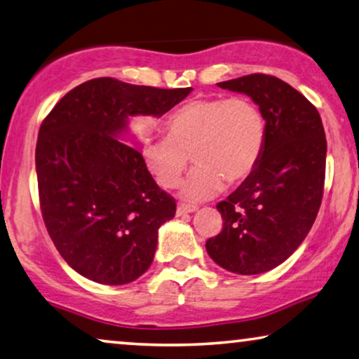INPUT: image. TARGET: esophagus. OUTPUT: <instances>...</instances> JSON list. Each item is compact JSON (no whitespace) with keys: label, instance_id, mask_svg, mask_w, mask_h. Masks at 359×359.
<instances>
[{"label":"esophagus","instance_id":"obj_1","mask_svg":"<svg viewBox=\"0 0 359 359\" xmlns=\"http://www.w3.org/2000/svg\"><path fill=\"white\" fill-rule=\"evenodd\" d=\"M198 209V206L195 204H187V203H180L177 206V215H185V214H190V212H195Z\"/></svg>","mask_w":359,"mask_h":359}]
</instances>
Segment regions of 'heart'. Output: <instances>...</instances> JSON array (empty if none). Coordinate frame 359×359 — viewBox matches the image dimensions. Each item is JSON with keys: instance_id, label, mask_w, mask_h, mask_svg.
<instances>
[{"instance_id": "obj_1", "label": "heart", "mask_w": 359, "mask_h": 359, "mask_svg": "<svg viewBox=\"0 0 359 359\" xmlns=\"http://www.w3.org/2000/svg\"><path fill=\"white\" fill-rule=\"evenodd\" d=\"M266 142L264 113L249 97H203L187 102L166 119V134L140 147L145 169L161 189H172L189 164H196L180 195L196 201L238 185L257 169Z\"/></svg>"}]
</instances>
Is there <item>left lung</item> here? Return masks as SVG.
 <instances>
[{
  "label": "left lung",
  "instance_id": "obj_1",
  "mask_svg": "<svg viewBox=\"0 0 359 359\" xmlns=\"http://www.w3.org/2000/svg\"><path fill=\"white\" fill-rule=\"evenodd\" d=\"M217 86L248 94L259 105L266 142L257 169L217 204L224 226L206 241V251L222 269L259 275L283 264L316 219L326 134L316 107L280 78L252 73Z\"/></svg>",
  "mask_w": 359,
  "mask_h": 359
}]
</instances>
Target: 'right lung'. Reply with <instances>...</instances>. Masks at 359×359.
Here are the masks:
<instances>
[{
    "label": "right lung",
    "instance_id": "1",
    "mask_svg": "<svg viewBox=\"0 0 359 359\" xmlns=\"http://www.w3.org/2000/svg\"><path fill=\"white\" fill-rule=\"evenodd\" d=\"M190 93L95 78L43 119L35 153L43 220L59 254L88 280L128 284L151 265L175 200L124 144V133L129 116L159 118Z\"/></svg>",
    "mask_w": 359,
    "mask_h": 359
}]
</instances>
